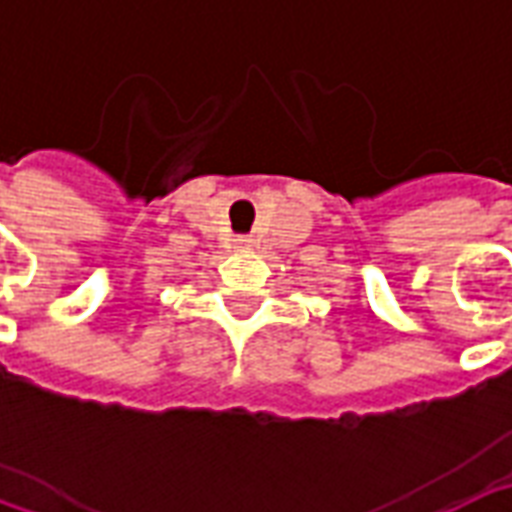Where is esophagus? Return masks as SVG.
Listing matches in <instances>:
<instances>
[{"label": "esophagus", "instance_id": "1", "mask_svg": "<svg viewBox=\"0 0 512 512\" xmlns=\"http://www.w3.org/2000/svg\"><path fill=\"white\" fill-rule=\"evenodd\" d=\"M235 249H241V252H246V249H252V238H246V235H241V238H235Z\"/></svg>", "mask_w": 512, "mask_h": 512}]
</instances>
